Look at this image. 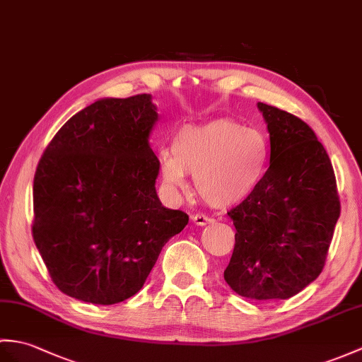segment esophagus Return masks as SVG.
<instances>
[{
  "mask_svg": "<svg viewBox=\"0 0 362 362\" xmlns=\"http://www.w3.org/2000/svg\"><path fill=\"white\" fill-rule=\"evenodd\" d=\"M192 222H194V225L205 226V225H208V223H211L213 221L209 219V217L205 216V214H196V216H192Z\"/></svg>",
  "mask_w": 362,
  "mask_h": 362,
  "instance_id": "obj_1",
  "label": "esophagus"
}]
</instances>
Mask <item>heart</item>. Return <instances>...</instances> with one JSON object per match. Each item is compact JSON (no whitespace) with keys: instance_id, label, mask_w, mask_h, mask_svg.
<instances>
[{"instance_id":"b5f03b06","label":"heart","mask_w":362,"mask_h":362,"mask_svg":"<svg viewBox=\"0 0 362 362\" xmlns=\"http://www.w3.org/2000/svg\"><path fill=\"white\" fill-rule=\"evenodd\" d=\"M270 146L262 132L230 119L187 124L174 136L173 149L158 151L162 182L173 192L188 187L214 208H233L255 194L267 173Z\"/></svg>"}]
</instances>
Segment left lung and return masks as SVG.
<instances>
[{
	"instance_id": "1",
	"label": "left lung",
	"mask_w": 362,
	"mask_h": 362,
	"mask_svg": "<svg viewBox=\"0 0 362 362\" xmlns=\"http://www.w3.org/2000/svg\"><path fill=\"white\" fill-rule=\"evenodd\" d=\"M270 134V168L255 194L228 213L236 245L223 277L256 300L288 299L321 274L339 219L329 154L298 117L257 103Z\"/></svg>"
}]
</instances>
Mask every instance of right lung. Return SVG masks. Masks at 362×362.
Returning <instances> with one entry per match:
<instances>
[{
	"mask_svg": "<svg viewBox=\"0 0 362 362\" xmlns=\"http://www.w3.org/2000/svg\"><path fill=\"white\" fill-rule=\"evenodd\" d=\"M151 94L100 98L67 120L33 179V240L64 295L98 305L143 287L188 214L162 205Z\"/></svg>",
	"mask_w": 362,
	"mask_h": 362,
	"instance_id": "1",
	"label": "right lung"
}]
</instances>
